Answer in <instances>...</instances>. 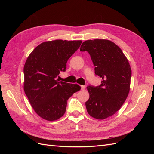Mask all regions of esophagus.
Instances as JSON below:
<instances>
[{"instance_id": "34e87169", "label": "esophagus", "mask_w": 154, "mask_h": 154, "mask_svg": "<svg viewBox=\"0 0 154 154\" xmlns=\"http://www.w3.org/2000/svg\"><path fill=\"white\" fill-rule=\"evenodd\" d=\"M81 89L82 90H85V85H81Z\"/></svg>"}]
</instances>
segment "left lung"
Returning <instances> with one entry per match:
<instances>
[{"label":"left lung","instance_id":"obj_1","mask_svg":"<svg viewBox=\"0 0 154 154\" xmlns=\"http://www.w3.org/2000/svg\"><path fill=\"white\" fill-rule=\"evenodd\" d=\"M81 51H87L94 64L95 74L101 78L97 87L89 85V99L85 102L87 112L97 119L114 115L128 96L132 71L127 58L118 46L108 40H88Z\"/></svg>","mask_w":154,"mask_h":154}]
</instances>
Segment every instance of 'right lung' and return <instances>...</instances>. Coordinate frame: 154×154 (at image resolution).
<instances>
[{
    "label": "right lung",
    "instance_id": "add662e5",
    "mask_svg": "<svg viewBox=\"0 0 154 154\" xmlns=\"http://www.w3.org/2000/svg\"><path fill=\"white\" fill-rule=\"evenodd\" d=\"M82 40H56L45 42L29 54L24 67L25 94L35 112L42 118L55 121L65 114L67 100L80 90L77 84L59 81L67 62Z\"/></svg>",
    "mask_w": 154,
    "mask_h": 154
}]
</instances>
